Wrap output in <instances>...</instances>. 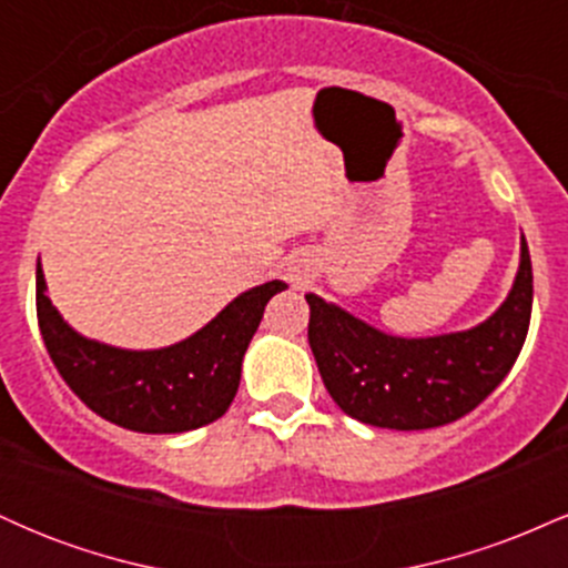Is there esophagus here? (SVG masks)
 <instances>
[{
	"label": "esophagus",
	"instance_id": "1",
	"mask_svg": "<svg viewBox=\"0 0 568 568\" xmlns=\"http://www.w3.org/2000/svg\"><path fill=\"white\" fill-rule=\"evenodd\" d=\"M291 280H298V277H296V275H291Z\"/></svg>",
	"mask_w": 568,
	"mask_h": 568
}]
</instances>
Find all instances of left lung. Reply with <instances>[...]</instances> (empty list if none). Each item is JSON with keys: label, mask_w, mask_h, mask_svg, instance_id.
<instances>
[{"label": "left lung", "mask_w": 568, "mask_h": 568, "mask_svg": "<svg viewBox=\"0 0 568 568\" xmlns=\"http://www.w3.org/2000/svg\"><path fill=\"white\" fill-rule=\"evenodd\" d=\"M531 256L488 321L456 334L403 338L306 293L310 347L325 389L352 419L387 429H429L484 403L518 361L531 321Z\"/></svg>", "instance_id": "8db88e82"}]
</instances>
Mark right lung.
Listing matches in <instances>:
<instances>
[{
  "mask_svg": "<svg viewBox=\"0 0 568 568\" xmlns=\"http://www.w3.org/2000/svg\"><path fill=\"white\" fill-rule=\"evenodd\" d=\"M285 283L256 285L162 349H120L84 338L63 321L37 264V321L58 374L90 410L133 433H189L226 414L240 387L243 357L264 306Z\"/></svg>",
  "mask_w": 568,
  "mask_h": 568,
  "instance_id": "obj_1",
  "label": "right lung"
}]
</instances>
